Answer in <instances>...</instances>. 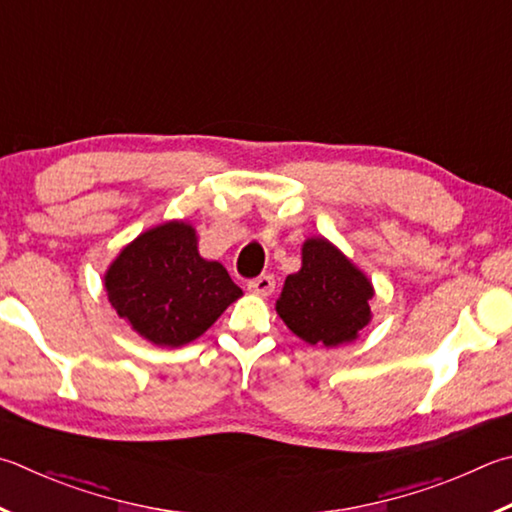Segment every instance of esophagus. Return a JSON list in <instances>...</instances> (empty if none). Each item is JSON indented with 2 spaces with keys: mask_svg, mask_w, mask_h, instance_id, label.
<instances>
[{
  "mask_svg": "<svg viewBox=\"0 0 512 512\" xmlns=\"http://www.w3.org/2000/svg\"><path fill=\"white\" fill-rule=\"evenodd\" d=\"M248 291L255 293V295H262L268 297L275 291V277L273 275H259L255 280L248 282Z\"/></svg>",
  "mask_w": 512,
  "mask_h": 512,
  "instance_id": "esophagus-1",
  "label": "esophagus"
}]
</instances>
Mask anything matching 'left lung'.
Here are the masks:
<instances>
[{
  "instance_id": "left-lung-1",
  "label": "left lung",
  "mask_w": 512,
  "mask_h": 512,
  "mask_svg": "<svg viewBox=\"0 0 512 512\" xmlns=\"http://www.w3.org/2000/svg\"><path fill=\"white\" fill-rule=\"evenodd\" d=\"M374 284L324 237L302 244V268L286 277L275 302L284 324L306 345L340 347L371 322Z\"/></svg>"
}]
</instances>
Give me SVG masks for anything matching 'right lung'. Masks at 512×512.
Instances as JSON below:
<instances>
[{
  "label": "right lung",
  "instance_id": "add662e5",
  "mask_svg": "<svg viewBox=\"0 0 512 512\" xmlns=\"http://www.w3.org/2000/svg\"><path fill=\"white\" fill-rule=\"evenodd\" d=\"M102 282L118 318L156 347L197 340L244 295L224 266L199 255L197 228L183 219L129 241Z\"/></svg>",
  "mask_w": 512,
  "mask_h": 512
}]
</instances>
